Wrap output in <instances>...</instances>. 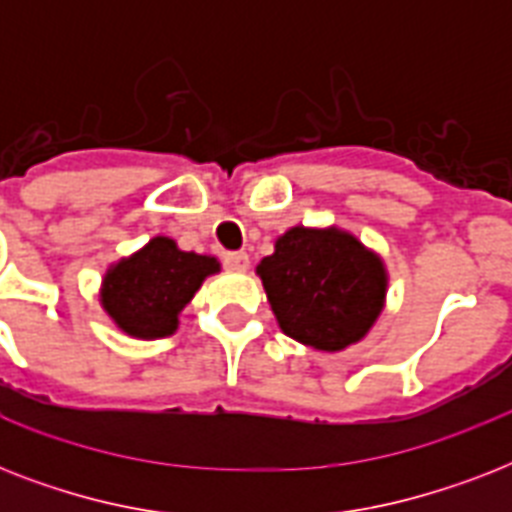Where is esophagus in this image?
<instances>
[{
  "label": "esophagus",
  "mask_w": 512,
  "mask_h": 512,
  "mask_svg": "<svg viewBox=\"0 0 512 512\" xmlns=\"http://www.w3.org/2000/svg\"><path fill=\"white\" fill-rule=\"evenodd\" d=\"M223 263H225V268H231V271H247L249 255L247 252H225Z\"/></svg>",
  "instance_id": "1"
}]
</instances>
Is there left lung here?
<instances>
[{
	"mask_svg": "<svg viewBox=\"0 0 512 512\" xmlns=\"http://www.w3.org/2000/svg\"><path fill=\"white\" fill-rule=\"evenodd\" d=\"M257 273L284 335L319 350L361 340L385 300L380 257L337 228L297 225L276 241V252Z\"/></svg>",
	"mask_w": 512,
	"mask_h": 512,
	"instance_id": "1",
	"label": "left lung"
}]
</instances>
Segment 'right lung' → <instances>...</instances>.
<instances>
[{
	"instance_id": "add662e5",
	"label": "right lung",
	"mask_w": 512,
	"mask_h": 512,
	"mask_svg": "<svg viewBox=\"0 0 512 512\" xmlns=\"http://www.w3.org/2000/svg\"><path fill=\"white\" fill-rule=\"evenodd\" d=\"M215 271H220L215 257L183 252L172 239L156 236L138 255L108 271L103 308L127 335L167 337L177 329V313Z\"/></svg>"
}]
</instances>
